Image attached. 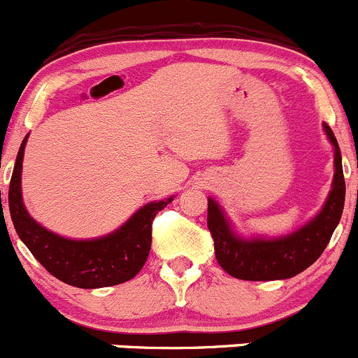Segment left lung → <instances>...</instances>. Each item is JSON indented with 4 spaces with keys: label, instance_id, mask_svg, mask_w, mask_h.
<instances>
[{
    "label": "left lung",
    "instance_id": "1",
    "mask_svg": "<svg viewBox=\"0 0 358 358\" xmlns=\"http://www.w3.org/2000/svg\"><path fill=\"white\" fill-rule=\"evenodd\" d=\"M324 131L334 146L333 189L319 215L301 229L279 239L238 238L220 206L208 198L206 226L213 239L215 259L229 275L245 281L288 279L303 272L322 255L340 224L345 205V178L340 146L329 125L324 124Z\"/></svg>",
    "mask_w": 358,
    "mask_h": 358
}]
</instances>
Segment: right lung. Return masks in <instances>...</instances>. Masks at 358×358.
Wrapping results in <instances>:
<instances>
[{"mask_svg": "<svg viewBox=\"0 0 358 358\" xmlns=\"http://www.w3.org/2000/svg\"><path fill=\"white\" fill-rule=\"evenodd\" d=\"M25 143L27 136L22 141L15 160L8 206L15 231L31 250L34 259L51 275L76 288H105L122 285L134 278L150 255L153 219L162 208L171 203L172 198L145 205L120 229L103 238L87 241L62 238L39 226L29 215L22 201L20 176Z\"/></svg>", "mask_w": 358, "mask_h": 358, "instance_id": "1", "label": "right lung"}]
</instances>
